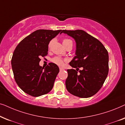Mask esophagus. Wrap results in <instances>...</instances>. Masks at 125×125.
I'll return each instance as SVG.
<instances>
[{
    "label": "esophagus",
    "instance_id": "34e87169",
    "mask_svg": "<svg viewBox=\"0 0 125 125\" xmlns=\"http://www.w3.org/2000/svg\"><path fill=\"white\" fill-rule=\"evenodd\" d=\"M59 69H60V71H63V70H64V68H61V67Z\"/></svg>",
    "mask_w": 125,
    "mask_h": 125
}]
</instances>
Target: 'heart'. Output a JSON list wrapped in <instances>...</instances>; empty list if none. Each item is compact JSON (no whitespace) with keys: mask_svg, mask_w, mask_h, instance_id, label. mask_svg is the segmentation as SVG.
Returning <instances> with one entry per match:
<instances>
[{"mask_svg":"<svg viewBox=\"0 0 125 125\" xmlns=\"http://www.w3.org/2000/svg\"><path fill=\"white\" fill-rule=\"evenodd\" d=\"M69 42H72V40H70V39H64L62 41L63 45H65V44L69 43ZM52 43V41H51L48 44L49 48L51 47ZM65 61V60H63L62 59H61V57H54L53 59H52V61L53 62L59 66H62L64 64Z\"/></svg>","mask_w":125,"mask_h":125,"instance_id":"obj_1","label":"heart"}]
</instances>
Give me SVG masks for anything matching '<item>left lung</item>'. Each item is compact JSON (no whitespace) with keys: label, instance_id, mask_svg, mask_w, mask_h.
<instances>
[{"label":"left lung","instance_id":"8db88e82","mask_svg":"<svg viewBox=\"0 0 125 125\" xmlns=\"http://www.w3.org/2000/svg\"><path fill=\"white\" fill-rule=\"evenodd\" d=\"M76 43L74 56L69 62L75 69H68L66 88L80 98L93 96L101 88L109 72V54L103 44L83 30H62ZM83 69L78 73L77 69Z\"/></svg>","mask_w":125,"mask_h":125}]
</instances>
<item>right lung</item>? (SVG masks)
I'll return each instance as SVG.
<instances>
[{
	"mask_svg": "<svg viewBox=\"0 0 125 125\" xmlns=\"http://www.w3.org/2000/svg\"><path fill=\"white\" fill-rule=\"evenodd\" d=\"M62 30H39L20 42L13 52L12 69L15 81L28 94L39 97L49 93L59 72L57 65L50 62L44 68L40 58L47 56L48 44Z\"/></svg>",
	"mask_w": 125,
	"mask_h": 125,
	"instance_id": "add662e5",
	"label": "right lung"
}]
</instances>
